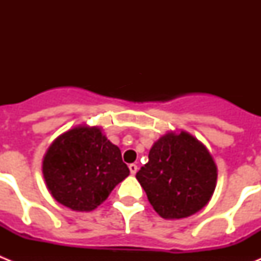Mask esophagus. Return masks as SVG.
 Masks as SVG:
<instances>
[{
	"label": "esophagus",
	"instance_id": "esophagus-1",
	"mask_svg": "<svg viewBox=\"0 0 261 261\" xmlns=\"http://www.w3.org/2000/svg\"><path fill=\"white\" fill-rule=\"evenodd\" d=\"M137 170H138L137 165H135V163H130V165H129V171H130V174L132 175H135L136 172H137Z\"/></svg>",
	"mask_w": 261,
	"mask_h": 261
}]
</instances>
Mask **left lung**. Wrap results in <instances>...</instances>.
Wrapping results in <instances>:
<instances>
[{
	"instance_id": "obj_1",
	"label": "left lung",
	"mask_w": 261,
	"mask_h": 261,
	"mask_svg": "<svg viewBox=\"0 0 261 261\" xmlns=\"http://www.w3.org/2000/svg\"><path fill=\"white\" fill-rule=\"evenodd\" d=\"M154 211L163 218H184L208 204L217 166L193 136L167 133L153 145L149 162L136 174Z\"/></svg>"
}]
</instances>
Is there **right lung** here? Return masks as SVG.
<instances>
[{"instance_id":"add662e5","label":"right lung","mask_w":261,"mask_h":261,"mask_svg":"<svg viewBox=\"0 0 261 261\" xmlns=\"http://www.w3.org/2000/svg\"><path fill=\"white\" fill-rule=\"evenodd\" d=\"M50 195L60 204L89 212L102 204L129 175L116 145L100 129L77 126L56 138L43 161Z\"/></svg>"}]
</instances>
